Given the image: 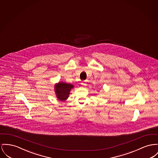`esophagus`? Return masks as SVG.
<instances>
[{
	"instance_id": "1",
	"label": "esophagus",
	"mask_w": 158,
	"mask_h": 158,
	"mask_svg": "<svg viewBox=\"0 0 158 158\" xmlns=\"http://www.w3.org/2000/svg\"><path fill=\"white\" fill-rule=\"evenodd\" d=\"M82 85H84V86H86V82H85H85H82Z\"/></svg>"
}]
</instances>
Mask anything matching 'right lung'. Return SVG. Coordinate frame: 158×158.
<instances>
[{"label":"right lung","mask_w":158,"mask_h":158,"mask_svg":"<svg viewBox=\"0 0 158 158\" xmlns=\"http://www.w3.org/2000/svg\"><path fill=\"white\" fill-rule=\"evenodd\" d=\"M74 88L72 84L59 82L54 86L56 97L59 101L64 102L69 97L70 91Z\"/></svg>","instance_id":"1"}]
</instances>
